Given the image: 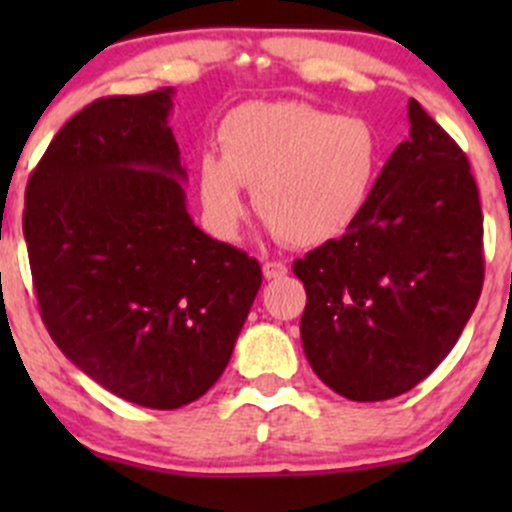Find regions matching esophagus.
I'll return each instance as SVG.
<instances>
[{"label":"esophagus","mask_w":512,"mask_h":512,"mask_svg":"<svg viewBox=\"0 0 512 512\" xmlns=\"http://www.w3.org/2000/svg\"><path fill=\"white\" fill-rule=\"evenodd\" d=\"M262 272H265L267 280H282V277L287 275V265L280 260H267L265 265H262Z\"/></svg>","instance_id":"obj_1"}]
</instances>
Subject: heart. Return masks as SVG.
I'll use <instances>...</instances> for the list:
<instances>
[{
    "label": "heart",
    "mask_w": 512,
    "mask_h": 512,
    "mask_svg": "<svg viewBox=\"0 0 512 512\" xmlns=\"http://www.w3.org/2000/svg\"><path fill=\"white\" fill-rule=\"evenodd\" d=\"M220 156L198 163V195L210 232L235 240L245 185L255 210L282 240L322 245L344 235L369 203L381 165L374 128L302 101L232 108L218 131Z\"/></svg>",
    "instance_id": "heart-1"
}]
</instances>
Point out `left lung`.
<instances>
[{
  "mask_svg": "<svg viewBox=\"0 0 512 512\" xmlns=\"http://www.w3.org/2000/svg\"><path fill=\"white\" fill-rule=\"evenodd\" d=\"M409 141L337 240L294 260L302 347L352 401L406 394L451 352L483 289V213L466 153L409 101Z\"/></svg>",
  "mask_w": 512,
  "mask_h": 512,
  "instance_id": "8db88e82",
  "label": "left lung"
}]
</instances>
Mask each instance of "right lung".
Wrapping results in <instances>:
<instances>
[{"label":"right lung","mask_w":512,"mask_h":512,"mask_svg":"<svg viewBox=\"0 0 512 512\" xmlns=\"http://www.w3.org/2000/svg\"><path fill=\"white\" fill-rule=\"evenodd\" d=\"M170 98L81 108L29 175L22 220L56 347L111 394L160 411L220 379L262 285L255 257L185 210Z\"/></svg>","instance_id":"1"}]
</instances>
